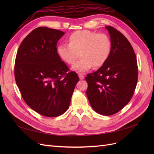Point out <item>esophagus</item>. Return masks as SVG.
<instances>
[{
  "instance_id": "esophagus-1",
  "label": "esophagus",
  "mask_w": 154,
  "mask_h": 154,
  "mask_svg": "<svg viewBox=\"0 0 154 154\" xmlns=\"http://www.w3.org/2000/svg\"><path fill=\"white\" fill-rule=\"evenodd\" d=\"M78 76H79V78L80 79V80H83L84 79V76H83V74L80 73L78 74Z\"/></svg>"
}]
</instances>
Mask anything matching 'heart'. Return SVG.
<instances>
[{
	"label": "heart",
	"instance_id": "heart-1",
	"mask_svg": "<svg viewBox=\"0 0 154 154\" xmlns=\"http://www.w3.org/2000/svg\"><path fill=\"white\" fill-rule=\"evenodd\" d=\"M68 43L59 45L57 54L69 66L74 64L80 54L81 59L72 67L74 71L79 72H85L93 66H103L111 53L112 42L105 33L89 30L76 31L69 36Z\"/></svg>",
	"mask_w": 154,
	"mask_h": 154
}]
</instances>
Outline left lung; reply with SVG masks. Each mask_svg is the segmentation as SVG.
Here are the masks:
<instances>
[{
    "label": "left lung",
    "mask_w": 154,
    "mask_h": 154,
    "mask_svg": "<svg viewBox=\"0 0 154 154\" xmlns=\"http://www.w3.org/2000/svg\"><path fill=\"white\" fill-rule=\"evenodd\" d=\"M110 36L112 49L106 63L88 74L87 96L97 113L110 116L128 104L138 78L136 54L127 38L112 26H105Z\"/></svg>",
    "instance_id": "1"
}]
</instances>
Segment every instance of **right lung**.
<instances>
[{"label": "right lung", "instance_id": "obj_1", "mask_svg": "<svg viewBox=\"0 0 154 154\" xmlns=\"http://www.w3.org/2000/svg\"><path fill=\"white\" fill-rule=\"evenodd\" d=\"M65 32L45 27L32 30L22 41L15 63V78L23 100L46 117L68 109L79 78L69 71L57 54V44Z\"/></svg>", "mask_w": 154, "mask_h": 154}]
</instances>
